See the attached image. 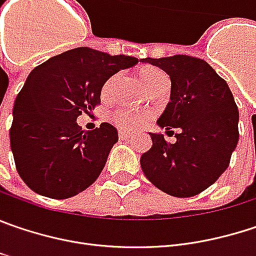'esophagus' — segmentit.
<instances>
[{
    "instance_id": "34e87169",
    "label": "esophagus",
    "mask_w": 256,
    "mask_h": 256,
    "mask_svg": "<svg viewBox=\"0 0 256 256\" xmlns=\"http://www.w3.org/2000/svg\"><path fill=\"white\" fill-rule=\"evenodd\" d=\"M118 136H120V139H122V140L130 139V133H128V132H123V130H120V132H118Z\"/></svg>"
}]
</instances>
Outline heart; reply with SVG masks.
<instances>
[{"label": "heart", "instance_id": "1", "mask_svg": "<svg viewBox=\"0 0 256 256\" xmlns=\"http://www.w3.org/2000/svg\"><path fill=\"white\" fill-rule=\"evenodd\" d=\"M164 80H168L166 75L160 69L155 68V66H144V68L139 70V81H140L144 90L150 88L152 85L160 82ZM114 81H116V76H112L110 80H107V82L104 84V86H102V94L104 96H107L110 92ZM113 120L114 123L122 128L134 130V128L143 126L149 120V116L146 113L132 112V110H118V112H116L113 114Z\"/></svg>", "mask_w": 256, "mask_h": 256}]
</instances>
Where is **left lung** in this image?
<instances>
[{"instance_id": "8db88e82", "label": "left lung", "mask_w": 256, "mask_h": 256, "mask_svg": "<svg viewBox=\"0 0 256 256\" xmlns=\"http://www.w3.org/2000/svg\"><path fill=\"white\" fill-rule=\"evenodd\" d=\"M140 62L170 75L171 97L158 126L166 133L178 130L175 143L149 133L152 148L140 156L143 174L170 196H197L226 171L239 140V112L230 88L198 58L175 54Z\"/></svg>"}]
</instances>
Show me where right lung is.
<instances>
[{
	"label": "right lung",
	"mask_w": 256,
	"mask_h": 256,
	"mask_svg": "<svg viewBox=\"0 0 256 256\" xmlns=\"http://www.w3.org/2000/svg\"><path fill=\"white\" fill-rule=\"evenodd\" d=\"M138 62L126 54L76 48L30 72L14 101L10 143L18 175L34 192L69 198L97 180L118 140L117 128L101 123L85 132L76 118L101 102L110 76Z\"/></svg>",
	"instance_id": "add662e5"
}]
</instances>
